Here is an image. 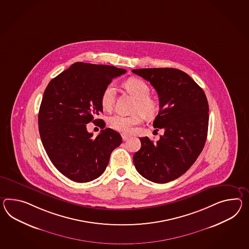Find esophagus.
<instances>
[{
	"label": "esophagus",
	"instance_id": "obj_1",
	"mask_svg": "<svg viewBox=\"0 0 249 249\" xmlns=\"http://www.w3.org/2000/svg\"><path fill=\"white\" fill-rule=\"evenodd\" d=\"M122 140H127V139H129L130 138V136H128V135H126V134H122Z\"/></svg>",
	"mask_w": 249,
	"mask_h": 249
}]
</instances>
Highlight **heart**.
Wrapping results in <instances>:
<instances>
[{"label": "heart", "instance_id": "obj_1", "mask_svg": "<svg viewBox=\"0 0 249 249\" xmlns=\"http://www.w3.org/2000/svg\"><path fill=\"white\" fill-rule=\"evenodd\" d=\"M127 91L137 98L134 104V115H114L109 119V127L116 131L122 133H130L134 126L139 125L142 122L143 117L146 119H153L158 114V103L155 98L151 97L150 87L145 81L132 77L127 80L124 84ZM115 97V87L112 84L107 85L103 90L101 96V105L104 110L109 111L113 108Z\"/></svg>", "mask_w": 249, "mask_h": 249}]
</instances>
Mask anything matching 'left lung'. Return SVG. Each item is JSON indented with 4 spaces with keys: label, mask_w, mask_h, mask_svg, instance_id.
Segmentation results:
<instances>
[{
    "label": "left lung",
    "mask_w": 249,
    "mask_h": 249,
    "mask_svg": "<svg viewBox=\"0 0 249 249\" xmlns=\"http://www.w3.org/2000/svg\"><path fill=\"white\" fill-rule=\"evenodd\" d=\"M132 72L148 81L158 92L160 109L153 127L164 130L157 143L140 138L141 148L133 156L135 167L151 182H171L194 164L204 147L209 125L206 95L190 75L176 68Z\"/></svg>",
    "instance_id": "1"
}]
</instances>
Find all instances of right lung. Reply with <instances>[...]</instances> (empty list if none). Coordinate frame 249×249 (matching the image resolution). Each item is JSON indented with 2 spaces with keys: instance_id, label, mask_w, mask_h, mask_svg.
<instances>
[{
  "instance_id": "1",
  "label": "right lung",
  "mask_w": 249,
  "mask_h": 249,
  "mask_svg": "<svg viewBox=\"0 0 249 249\" xmlns=\"http://www.w3.org/2000/svg\"><path fill=\"white\" fill-rule=\"evenodd\" d=\"M125 69L105 65L74 63L49 82L38 112V130L50 161L73 182H91L103 175L122 136L105 128L96 138L86 128L92 122L103 128L101 96L112 79Z\"/></svg>"
}]
</instances>
